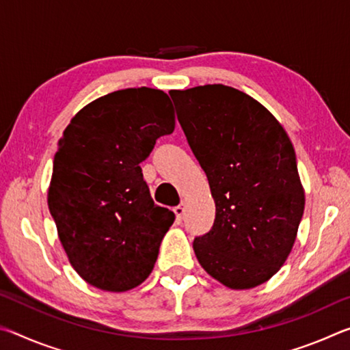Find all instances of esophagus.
<instances>
[{
    "mask_svg": "<svg viewBox=\"0 0 350 350\" xmlns=\"http://www.w3.org/2000/svg\"><path fill=\"white\" fill-rule=\"evenodd\" d=\"M185 206H187L185 202H180L179 206H176V208H174V215H176L177 219H182L183 215H185Z\"/></svg>",
    "mask_w": 350,
    "mask_h": 350,
    "instance_id": "esophagus-1",
    "label": "esophagus"
}]
</instances>
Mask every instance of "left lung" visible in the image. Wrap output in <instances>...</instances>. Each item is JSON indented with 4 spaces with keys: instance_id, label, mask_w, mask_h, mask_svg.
Segmentation results:
<instances>
[{
    "instance_id": "1",
    "label": "left lung",
    "mask_w": 350,
    "mask_h": 350,
    "mask_svg": "<svg viewBox=\"0 0 350 350\" xmlns=\"http://www.w3.org/2000/svg\"><path fill=\"white\" fill-rule=\"evenodd\" d=\"M170 96L216 205L211 230L193 242L199 264L232 290L258 287L287 260L304 213L292 142L267 108L234 88Z\"/></svg>"
}]
</instances>
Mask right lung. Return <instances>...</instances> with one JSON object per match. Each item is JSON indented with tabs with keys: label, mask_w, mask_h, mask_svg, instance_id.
I'll list each match as a JSON object with an SVG mask.
<instances>
[{
	"label": "right lung",
	"mask_w": 350,
	"mask_h": 350,
	"mask_svg": "<svg viewBox=\"0 0 350 350\" xmlns=\"http://www.w3.org/2000/svg\"><path fill=\"white\" fill-rule=\"evenodd\" d=\"M174 125L167 94L129 88L88 103L58 140L47 205L70 265L91 286L126 292L152 271L174 213L152 202L140 162Z\"/></svg>",
	"instance_id": "right-lung-1"
}]
</instances>
